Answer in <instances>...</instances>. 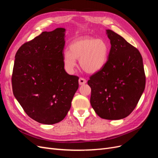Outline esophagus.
Instances as JSON below:
<instances>
[{
  "mask_svg": "<svg viewBox=\"0 0 158 158\" xmlns=\"http://www.w3.org/2000/svg\"><path fill=\"white\" fill-rule=\"evenodd\" d=\"M78 82H79V84H80V85H83V84L86 83V80H85V78H84L80 77V78H79Z\"/></svg>",
  "mask_w": 158,
  "mask_h": 158,
  "instance_id": "34e87169",
  "label": "esophagus"
}]
</instances>
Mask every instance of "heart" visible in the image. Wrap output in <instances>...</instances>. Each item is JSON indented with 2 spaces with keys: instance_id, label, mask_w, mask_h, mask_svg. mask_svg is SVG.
Wrapping results in <instances>:
<instances>
[{
  "instance_id": "1",
  "label": "heart",
  "mask_w": 158,
  "mask_h": 158,
  "mask_svg": "<svg viewBox=\"0 0 158 158\" xmlns=\"http://www.w3.org/2000/svg\"><path fill=\"white\" fill-rule=\"evenodd\" d=\"M109 51L107 43L103 39L88 36L78 38L70 43L69 51L64 52V67L69 73H73L77 59L83 70L95 73L106 64Z\"/></svg>"
}]
</instances>
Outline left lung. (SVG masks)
<instances>
[{"label":"left lung","mask_w":158,"mask_h":158,"mask_svg":"<svg viewBox=\"0 0 158 158\" xmlns=\"http://www.w3.org/2000/svg\"><path fill=\"white\" fill-rule=\"evenodd\" d=\"M111 49L103 67L90 76L91 106L99 117L118 120L135 109L144 92L146 75L142 57L123 37L107 30Z\"/></svg>","instance_id":"1"}]
</instances>
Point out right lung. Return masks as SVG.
Wrapping results in <instances>:
<instances>
[{"instance_id":"add662e5","label":"right lung","mask_w":158,"mask_h":158,"mask_svg":"<svg viewBox=\"0 0 158 158\" xmlns=\"http://www.w3.org/2000/svg\"><path fill=\"white\" fill-rule=\"evenodd\" d=\"M64 31L56 28L42 32L23 44L15 55L13 94L28 116L45 125L63 120L78 88V76L64 69Z\"/></svg>"}]
</instances>
